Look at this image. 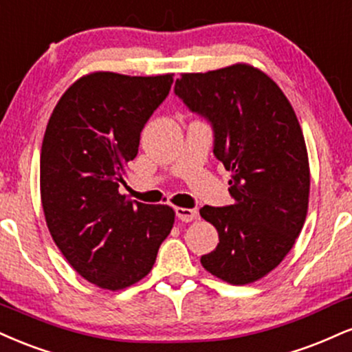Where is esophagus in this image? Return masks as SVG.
<instances>
[{"instance_id": "34e87169", "label": "esophagus", "mask_w": 352, "mask_h": 352, "mask_svg": "<svg viewBox=\"0 0 352 352\" xmlns=\"http://www.w3.org/2000/svg\"><path fill=\"white\" fill-rule=\"evenodd\" d=\"M175 213H177V218L182 219V221L185 223H190L193 221L195 218H197V210H192V208H182V206H179V208H175Z\"/></svg>"}]
</instances>
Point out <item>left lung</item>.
Listing matches in <instances>:
<instances>
[{
	"instance_id": "8db88e82",
	"label": "left lung",
	"mask_w": 352,
	"mask_h": 352,
	"mask_svg": "<svg viewBox=\"0 0 352 352\" xmlns=\"http://www.w3.org/2000/svg\"><path fill=\"white\" fill-rule=\"evenodd\" d=\"M175 93L213 124V152L231 172L234 203L200 210L219 236L201 265L231 285L261 280L290 252L307 218L310 164L297 114L267 74L243 62L182 74Z\"/></svg>"
}]
</instances>
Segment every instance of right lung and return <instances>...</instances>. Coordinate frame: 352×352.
<instances>
[{
    "mask_svg": "<svg viewBox=\"0 0 352 352\" xmlns=\"http://www.w3.org/2000/svg\"><path fill=\"white\" fill-rule=\"evenodd\" d=\"M173 74L91 72L50 114L41 149V201L54 243L85 280L122 290L151 272L175 211L121 193L128 162Z\"/></svg>",
    "mask_w": 352,
    "mask_h": 352,
    "instance_id": "obj_1",
    "label": "right lung"
}]
</instances>
